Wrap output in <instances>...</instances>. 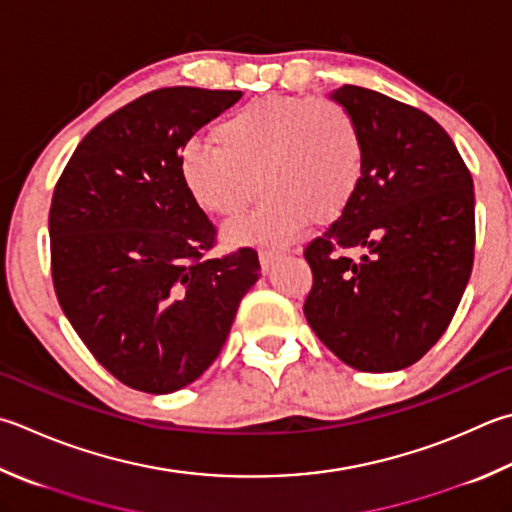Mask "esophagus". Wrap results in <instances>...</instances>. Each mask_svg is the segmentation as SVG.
Returning a JSON list of instances; mask_svg holds the SVG:
<instances>
[{
	"label": "esophagus",
	"mask_w": 512,
	"mask_h": 512,
	"mask_svg": "<svg viewBox=\"0 0 512 512\" xmlns=\"http://www.w3.org/2000/svg\"><path fill=\"white\" fill-rule=\"evenodd\" d=\"M258 258H260V267H263V272L267 274L269 269H272L278 260L283 258V254H278V252H274V249H260V254H258Z\"/></svg>",
	"instance_id": "34e87169"
}]
</instances>
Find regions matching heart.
Listing matches in <instances>:
<instances>
[{
  "label": "heart",
  "instance_id": "heart-1",
  "mask_svg": "<svg viewBox=\"0 0 512 512\" xmlns=\"http://www.w3.org/2000/svg\"><path fill=\"white\" fill-rule=\"evenodd\" d=\"M214 142L180 151V176L211 216L236 220L265 194L234 240L287 243L305 220L327 223L350 205L363 173V136L350 109L330 98L272 95L214 129Z\"/></svg>",
  "mask_w": 512,
  "mask_h": 512
}]
</instances>
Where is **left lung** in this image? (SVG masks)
<instances>
[{"instance_id":"left-lung-1","label":"left lung","mask_w":512,"mask_h":512,"mask_svg":"<svg viewBox=\"0 0 512 512\" xmlns=\"http://www.w3.org/2000/svg\"><path fill=\"white\" fill-rule=\"evenodd\" d=\"M332 100L359 122L363 173L343 214L305 247L314 283L303 312L350 368L403 370L448 330L468 285L472 176L428 113L352 84Z\"/></svg>"}]
</instances>
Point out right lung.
<instances>
[{
  "instance_id": "1",
  "label": "right lung",
  "mask_w": 512,
  "mask_h": 512,
  "mask_svg": "<svg viewBox=\"0 0 512 512\" xmlns=\"http://www.w3.org/2000/svg\"><path fill=\"white\" fill-rule=\"evenodd\" d=\"M240 91L167 86L86 133L57 180L48 234L62 310L104 370L169 394L223 350L258 276L252 247L207 256L216 227L180 176V151Z\"/></svg>"
}]
</instances>
